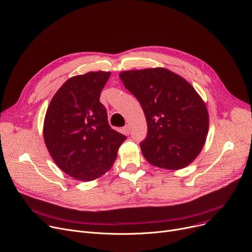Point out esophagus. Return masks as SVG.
Listing matches in <instances>:
<instances>
[{"mask_svg":"<svg viewBox=\"0 0 252 252\" xmlns=\"http://www.w3.org/2000/svg\"><path fill=\"white\" fill-rule=\"evenodd\" d=\"M123 130H124V132L126 133V136H128V135H129L130 129H129V126H124V128H123Z\"/></svg>","mask_w":252,"mask_h":252,"instance_id":"1","label":"esophagus"}]
</instances>
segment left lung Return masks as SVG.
<instances>
[{
	"instance_id": "8db88e82",
	"label": "left lung",
	"mask_w": 252,
	"mask_h": 252,
	"mask_svg": "<svg viewBox=\"0 0 252 252\" xmlns=\"http://www.w3.org/2000/svg\"><path fill=\"white\" fill-rule=\"evenodd\" d=\"M120 77L145 113L148 133L140 146L147 161L169 170L189 165L209 131L202 97L186 79L164 68L125 71Z\"/></svg>"
}]
</instances>
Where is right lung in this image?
I'll list each match as a JSON object with an SVG mask.
<instances>
[{
  "mask_svg": "<svg viewBox=\"0 0 252 252\" xmlns=\"http://www.w3.org/2000/svg\"><path fill=\"white\" fill-rule=\"evenodd\" d=\"M110 72H89L66 80L50 101L43 124L48 152L65 174L82 181L107 172L126 141L112 129L99 101Z\"/></svg>",
  "mask_w": 252,
  "mask_h": 252,
  "instance_id": "right-lung-1",
  "label": "right lung"
}]
</instances>
